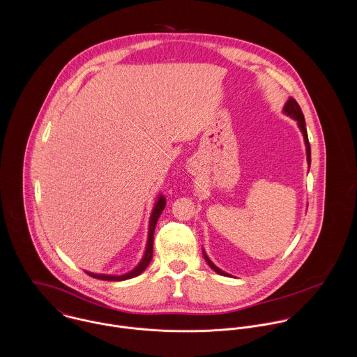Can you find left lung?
I'll list each match as a JSON object with an SVG mask.
<instances>
[{"label": "left lung", "instance_id": "8db88e82", "mask_svg": "<svg viewBox=\"0 0 357 357\" xmlns=\"http://www.w3.org/2000/svg\"><path fill=\"white\" fill-rule=\"evenodd\" d=\"M283 112H284L286 115H289L290 118H293L294 121H297V125H298V128H300V130H301V133H303V136H304V142H305L306 160H307V165L310 166V146H309L307 133H306L305 118H304V114H303V111H301L298 102H296L293 98H289V100L286 102L284 107H283ZM202 252H204L206 262L208 264V266H210L214 272H217L218 275H222V276H229V278H232L229 273H227V272L221 271L218 266H215V265L211 262V259L204 253V250H202Z\"/></svg>", "mask_w": 357, "mask_h": 357}]
</instances>
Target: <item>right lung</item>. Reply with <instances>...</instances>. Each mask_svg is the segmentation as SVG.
<instances>
[{
	"label": "right lung",
	"instance_id": "right-lung-1",
	"mask_svg": "<svg viewBox=\"0 0 357 357\" xmlns=\"http://www.w3.org/2000/svg\"><path fill=\"white\" fill-rule=\"evenodd\" d=\"M166 206V199L162 194L158 195L156 202L153 204V211H151V217H150V224H149V239H147V246H146V252L143 258L140 259V262L128 273L123 275H104V273H93V272H88L85 271L89 276L95 278V279H100V280H109V282H121V280H126V279H132L137 275H140L142 272L146 271V268L149 266V264L153 259V231H155V225L156 221L162 213V210Z\"/></svg>",
	"mask_w": 357,
	"mask_h": 357
}]
</instances>
